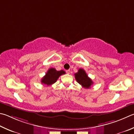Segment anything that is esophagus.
Wrapping results in <instances>:
<instances>
[{"instance_id":"esophagus-1","label":"esophagus","mask_w":134,"mask_h":134,"mask_svg":"<svg viewBox=\"0 0 134 134\" xmlns=\"http://www.w3.org/2000/svg\"><path fill=\"white\" fill-rule=\"evenodd\" d=\"M70 70H66V72H67V74H70Z\"/></svg>"}]
</instances>
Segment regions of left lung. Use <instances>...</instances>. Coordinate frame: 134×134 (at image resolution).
<instances>
[{"mask_svg": "<svg viewBox=\"0 0 134 134\" xmlns=\"http://www.w3.org/2000/svg\"><path fill=\"white\" fill-rule=\"evenodd\" d=\"M74 75L77 82L85 88H90L93 84L91 79L88 77L86 71L82 69H80Z\"/></svg>", "mask_w": 134, "mask_h": 134, "instance_id": "left-lung-1", "label": "left lung"}]
</instances>
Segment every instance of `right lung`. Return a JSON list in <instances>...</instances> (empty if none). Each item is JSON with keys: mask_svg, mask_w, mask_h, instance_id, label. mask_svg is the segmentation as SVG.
I'll return each instance as SVG.
<instances>
[{"mask_svg": "<svg viewBox=\"0 0 134 134\" xmlns=\"http://www.w3.org/2000/svg\"><path fill=\"white\" fill-rule=\"evenodd\" d=\"M65 73V72L63 70L57 71L54 68H51L48 69L46 75L42 78L41 82L42 84L47 85V86H50L57 81L60 75L64 74Z\"/></svg>", "mask_w": 134, "mask_h": 134, "instance_id": "add662e5", "label": "right lung"}]
</instances>
